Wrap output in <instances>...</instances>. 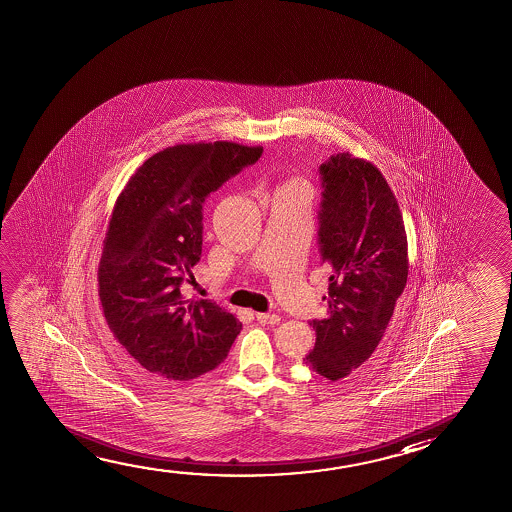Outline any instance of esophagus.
I'll return each instance as SVG.
<instances>
[{"mask_svg":"<svg viewBox=\"0 0 512 512\" xmlns=\"http://www.w3.org/2000/svg\"><path fill=\"white\" fill-rule=\"evenodd\" d=\"M255 317H257L260 324H271V326H275V324L280 322V317H278L276 313H257Z\"/></svg>","mask_w":512,"mask_h":512,"instance_id":"obj_1","label":"esophagus"}]
</instances>
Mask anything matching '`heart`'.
Returning <instances> with one entry per match:
<instances>
[{"mask_svg":"<svg viewBox=\"0 0 512 512\" xmlns=\"http://www.w3.org/2000/svg\"><path fill=\"white\" fill-rule=\"evenodd\" d=\"M290 185H292V183H290Z\"/></svg>","mask_w":512,"mask_h":512,"instance_id":"obj_1","label":"heart"}]
</instances>
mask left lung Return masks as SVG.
<instances>
[{
  "mask_svg": "<svg viewBox=\"0 0 512 512\" xmlns=\"http://www.w3.org/2000/svg\"><path fill=\"white\" fill-rule=\"evenodd\" d=\"M320 259L331 269L326 319L312 320L315 347L304 364L340 380L370 359L407 285L405 223L373 163L338 153L320 165Z\"/></svg>",
  "mask_w": 512,
  "mask_h": 512,
  "instance_id": "obj_1",
  "label": "left lung"
}]
</instances>
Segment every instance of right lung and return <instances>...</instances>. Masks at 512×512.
<instances>
[{
	"mask_svg": "<svg viewBox=\"0 0 512 512\" xmlns=\"http://www.w3.org/2000/svg\"><path fill=\"white\" fill-rule=\"evenodd\" d=\"M262 146L190 142L158 151L128 179L112 209L98 296L114 338L142 368L190 380L223 363L241 331L234 313L185 299L202 252V206ZM190 282V280H188Z\"/></svg>",
	"mask_w": 512,
	"mask_h": 512,
	"instance_id": "right-lung-1",
	"label": "right lung"
}]
</instances>
